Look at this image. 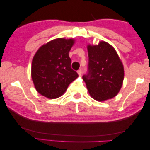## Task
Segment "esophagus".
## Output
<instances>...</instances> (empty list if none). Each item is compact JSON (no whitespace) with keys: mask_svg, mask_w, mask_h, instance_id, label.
Returning a JSON list of instances; mask_svg holds the SVG:
<instances>
[{"mask_svg":"<svg viewBox=\"0 0 150 150\" xmlns=\"http://www.w3.org/2000/svg\"><path fill=\"white\" fill-rule=\"evenodd\" d=\"M82 70H78V75L79 76H81V74H82Z\"/></svg>","mask_w":150,"mask_h":150,"instance_id":"esophagus-1","label":"esophagus"}]
</instances>
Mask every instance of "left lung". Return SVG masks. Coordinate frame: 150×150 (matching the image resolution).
<instances>
[{"label": "left lung", "mask_w": 150, "mask_h": 150, "mask_svg": "<svg viewBox=\"0 0 150 150\" xmlns=\"http://www.w3.org/2000/svg\"><path fill=\"white\" fill-rule=\"evenodd\" d=\"M88 68L82 76L92 98L102 102L118 94L123 83L124 66L115 49L106 42L88 45Z\"/></svg>", "instance_id": "obj_1"}]
</instances>
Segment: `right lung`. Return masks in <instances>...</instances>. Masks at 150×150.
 Returning <instances> with one entry per match:
<instances>
[{"mask_svg":"<svg viewBox=\"0 0 150 150\" xmlns=\"http://www.w3.org/2000/svg\"><path fill=\"white\" fill-rule=\"evenodd\" d=\"M73 39L56 38L44 45L34 55L31 76L36 90L50 99L61 96L78 77L71 68L70 50Z\"/></svg>","mask_w":150,"mask_h":150,"instance_id":"add662e5","label":"right lung"}]
</instances>
